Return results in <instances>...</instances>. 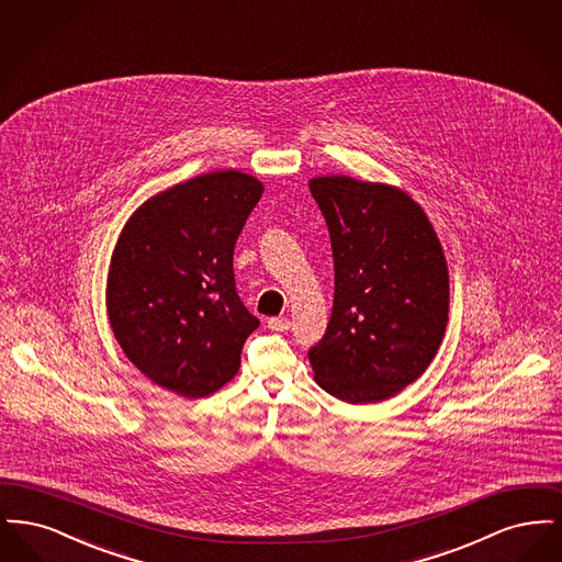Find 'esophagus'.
Listing matches in <instances>:
<instances>
[{"label":"esophagus","mask_w":562,"mask_h":562,"mask_svg":"<svg viewBox=\"0 0 562 562\" xmlns=\"http://www.w3.org/2000/svg\"><path fill=\"white\" fill-rule=\"evenodd\" d=\"M268 326L276 333H284V330L291 328V321L284 318V316H278V318H269Z\"/></svg>","instance_id":"1"}]
</instances>
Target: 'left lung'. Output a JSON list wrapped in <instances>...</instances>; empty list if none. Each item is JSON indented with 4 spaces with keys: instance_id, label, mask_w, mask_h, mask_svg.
Listing matches in <instances>:
<instances>
[{
    "instance_id": "obj_1",
    "label": "left lung",
    "mask_w": 562,
    "mask_h": 562,
    "mask_svg": "<svg viewBox=\"0 0 562 562\" xmlns=\"http://www.w3.org/2000/svg\"><path fill=\"white\" fill-rule=\"evenodd\" d=\"M328 225L335 296L316 383L351 404L396 396L434 360L449 322V269L422 206L402 189L351 177L310 181Z\"/></svg>"
}]
</instances>
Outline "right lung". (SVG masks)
Listing matches in <instances>:
<instances>
[{
	"instance_id": "add662e5",
	"label": "right lung",
	"mask_w": 562,
	"mask_h": 562,
	"mask_svg": "<svg viewBox=\"0 0 562 562\" xmlns=\"http://www.w3.org/2000/svg\"><path fill=\"white\" fill-rule=\"evenodd\" d=\"M261 193L238 170L200 175L138 206L115 244L111 330L140 373L179 396L223 387L259 326L236 293L234 246Z\"/></svg>"
}]
</instances>
